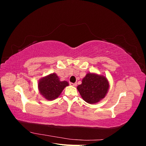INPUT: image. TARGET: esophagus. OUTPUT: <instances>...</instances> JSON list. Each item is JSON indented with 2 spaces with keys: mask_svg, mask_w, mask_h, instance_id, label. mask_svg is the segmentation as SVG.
Wrapping results in <instances>:
<instances>
[{
  "mask_svg": "<svg viewBox=\"0 0 146 146\" xmlns=\"http://www.w3.org/2000/svg\"><path fill=\"white\" fill-rule=\"evenodd\" d=\"M70 85L72 86H77V83H70Z\"/></svg>",
  "mask_w": 146,
  "mask_h": 146,
  "instance_id": "obj_1",
  "label": "esophagus"
}]
</instances>
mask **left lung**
<instances>
[{
  "instance_id": "left-lung-1",
  "label": "left lung",
  "mask_w": 146,
  "mask_h": 146,
  "mask_svg": "<svg viewBox=\"0 0 146 146\" xmlns=\"http://www.w3.org/2000/svg\"><path fill=\"white\" fill-rule=\"evenodd\" d=\"M108 79L103 75L88 73L77 86L83 99L90 104L98 103L107 95L109 90Z\"/></svg>"
}]
</instances>
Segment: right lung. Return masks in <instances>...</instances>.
I'll return each mask as SVG.
<instances>
[{
	"label": "right lung",
	"mask_w": 146,
	"mask_h": 146,
	"mask_svg": "<svg viewBox=\"0 0 146 146\" xmlns=\"http://www.w3.org/2000/svg\"><path fill=\"white\" fill-rule=\"evenodd\" d=\"M38 85L41 96L47 100H52L58 98L69 83L66 81H60L58 76L52 73L39 79Z\"/></svg>",
	"instance_id": "1"
}]
</instances>
